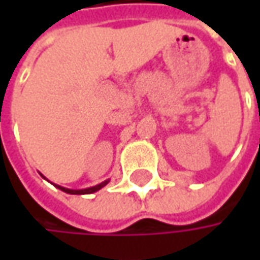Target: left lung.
Wrapping results in <instances>:
<instances>
[{
    "mask_svg": "<svg viewBox=\"0 0 260 260\" xmlns=\"http://www.w3.org/2000/svg\"><path fill=\"white\" fill-rule=\"evenodd\" d=\"M259 120H260V110H259Z\"/></svg>",
    "mask_w": 260,
    "mask_h": 260,
    "instance_id": "8db88e82",
    "label": "left lung"
}]
</instances>
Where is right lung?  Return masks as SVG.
<instances>
[{"label":"right lung","mask_w":260,"mask_h":260,"mask_svg":"<svg viewBox=\"0 0 260 260\" xmlns=\"http://www.w3.org/2000/svg\"><path fill=\"white\" fill-rule=\"evenodd\" d=\"M40 174V172H39ZM42 175V174H40ZM42 178H45L43 175H42ZM46 179V178H45ZM47 181V179H46ZM110 182V179H107V181H104V182H101V184L95 185V186H89V188H85V189H69V188H65V186H60V185H56L53 184L56 186V188H59L60 191H63V192H66V194H74V195H81V194H92V192H96V191H100L103 186H105V185Z\"/></svg>","instance_id":"1"}]
</instances>
